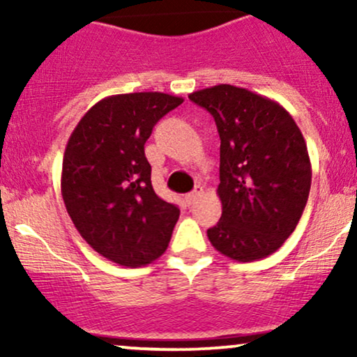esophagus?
I'll use <instances>...</instances> for the list:
<instances>
[{"label":"esophagus","mask_w":357,"mask_h":357,"mask_svg":"<svg viewBox=\"0 0 357 357\" xmlns=\"http://www.w3.org/2000/svg\"><path fill=\"white\" fill-rule=\"evenodd\" d=\"M202 195H203V188L202 186H196V190L192 191V192H190V195L184 196V199H186V203L191 206V204H195L196 202H198L199 196H202Z\"/></svg>","instance_id":"obj_1"}]
</instances>
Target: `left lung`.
Returning <instances> with one entry per match:
<instances>
[{"label":"left lung","instance_id":"left-lung-1","mask_svg":"<svg viewBox=\"0 0 357 357\" xmlns=\"http://www.w3.org/2000/svg\"><path fill=\"white\" fill-rule=\"evenodd\" d=\"M220 134L221 218L208 238L221 255L255 261L277 252L307 204L312 166L301 129L275 100L220 84L190 93Z\"/></svg>","mask_w":357,"mask_h":357}]
</instances>
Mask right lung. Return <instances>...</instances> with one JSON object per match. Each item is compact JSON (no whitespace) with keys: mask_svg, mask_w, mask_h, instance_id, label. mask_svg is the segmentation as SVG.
<instances>
[{"mask_svg":"<svg viewBox=\"0 0 357 357\" xmlns=\"http://www.w3.org/2000/svg\"><path fill=\"white\" fill-rule=\"evenodd\" d=\"M183 97L134 92L105 97L80 119L65 147L61 196L80 236L122 267L166 252L179 210L151 184L144 144Z\"/></svg>","mask_w":357,"mask_h":357,"instance_id":"obj_1","label":"right lung"}]
</instances>
